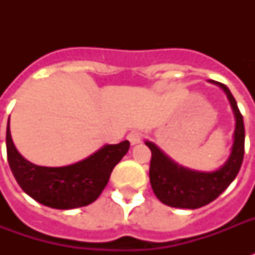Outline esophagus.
<instances>
[{"label":"esophagus","instance_id":"1","mask_svg":"<svg viewBox=\"0 0 255 255\" xmlns=\"http://www.w3.org/2000/svg\"><path fill=\"white\" fill-rule=\"evenodd\" d=\"M127 139L129 140V143H131L132 145H135V144H139L140 141H141L143 136H141V133H140L139 131H131L128 133Z\"/></svg>","mask_w":255,"mask_h":255}]
</instances>
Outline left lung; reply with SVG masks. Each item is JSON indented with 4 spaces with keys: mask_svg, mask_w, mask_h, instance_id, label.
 Returning <instances> with one entry per match:
<instances>
[{
    "mask_svg": "<svg viewBox=\"0 0 255 255\" xmlns=\"http://www.w3.org/2000/svg\"><path fill=\"white\" fill-rule=\"evenodd\" d=\"M209 82L225 92L236 119L233 145L229 157L222 167L209 172L182 167L165 155L156 144L145 140V145H148L152 152L149 181L153 193L163 204L172 208L197 209L208 205L233 182L244 160L245 126L237 102L225 85L216 81Z\"/></svg>",
    "mask_w": 255,
    "mask_h": 255,
    "instance_id": "obj_1",
    "label": "left lung"
}]
</instances>
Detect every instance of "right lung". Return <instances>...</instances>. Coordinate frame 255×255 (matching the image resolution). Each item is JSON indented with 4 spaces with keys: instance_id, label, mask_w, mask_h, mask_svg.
<instances>
[{
    "instance_id": "add662e5",
    "label": "right lung",
    "mask_w": 255,
    "mask_h": 255,
    "mask_svg": "<svg viewBox=\"0 0 255 255\" xmlns=\"http://www.w3.org/2000/svg\"><path fill=\"white\" fill-rule=\"evenodd\" d=\"M6 128L7 161L18 185L39 204L54 209L90 205L107 185L112 169L129 149V141L106 144L86 159L65 167H42L30 163L17 151Z\"/></svg>"
}]
</instances>
